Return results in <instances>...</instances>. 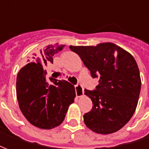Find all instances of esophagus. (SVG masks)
Here are the masks:
<instances>
[{
	"label": "esophagus",
	"instance_id": "obj_1",
	"mask_svg": "<svg viewBox=\"0 0 149 149\" xmlns=\"http://www.w3.org/2000/svg\"><path fill=\"white\" fill-rule=\"evenodd\" d=\"M75 91H76V95L77 97H81L84 94V89L81 84H77L75 86Z\"/></svg>",
	"mask_w": 149,
	"mask_h": 149
}]
</instances>
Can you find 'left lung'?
<instances>
[{
	"label": "left lung",
	"mask_w": 149,
	"mask_h": 149,
	"mask_svg": "<svg viewBox=\"0 0 149 149\" xmlns=\"http://www.w3.org/2000/svg\"><path fill=\"white\" fill-rule=\"evenodd\" d=\"M69 48L79 55L92 77L99 79L96 89H84L93 104L83 116L84 124L100 134L118 131L134 114L140 96L141 76L134 57L109 42Z\"/></svg>",
	"instance_id": "8db88e82"
}]
</instances>
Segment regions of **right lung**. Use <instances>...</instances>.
<instances>
[{"mask_svg":"<svg viewBox=\"0 0 149 149\" xmlns=\"http://www.w3.org/2000/svg\"><path fill=\"white\" fill-rule=\"evenodd\" d=\"M65 45H49L21 68L17 77V97L21 112L30 124L51 129L65 120L68 106L74 102V86L68 81L50 78L48 82L43 66L53 63L52 56Z\"/></svg>","mask_w":149,"mask_h":149,"instance_id":"right-lung-1","label":"right lung"}]
</instances>
